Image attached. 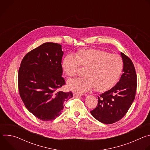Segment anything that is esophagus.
Wrapping results in <instances>:
<instances>
[{"mask_svg":"<svg viewBox=\"0 0 150 150\" xmlns=\"http://www.w3.org/2000/svg\"><path fill=\"white\" fill-rule=\"evenodd\" d=\"M74 97H80V96H82V95L79 94V93H74Z\"/></svg>","mask_w":150,"mask_h":150,"instance_id":"obj_1","label":"esophagus"}]
</instances>
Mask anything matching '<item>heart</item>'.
Wrapping results in <instances>:
<instances>
[{"label": "heart", "instance_id": "b5f03b06", "mask_svg": "<svg viewBox=\"0 0 150 150\" xmlns=\"http://www.w3.org/2000/svg\"><path fill=\"white\" fill-rule=\"evenodd\" d=\"M81 66L85 68V76L69 80L68 87L80 93L94 88L97 91L103 92L116 84L122 74L123 62L118 54L96 49H84L76 54H68L62 62L64 71L70 77L79 73Z\"/></svg>", "mask_w": 150, "mask_h": 150}]
</instances>
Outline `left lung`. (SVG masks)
Listing matches in <instances>:
<instances>
[{
    "label": "left lung",
    "mask_w": 150,
    "mask_h": 150,
    "mask_svg": "<svg viewBox=\"0 0 150 150\" xmlns=\"http://www.w3.org/2000/svg\"><path fill=\"white\" fill-rule=\"evenodd\" d=\"M123 62V74L110 90L98 96V104L91 110V115L104 124H112L120 120L129 109L134 101L137 77L130 58L120 53Z\"/></svg>",
    "instance_id": "1"
}]
</instances>
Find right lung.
I'll return each mask as SVG.
<instances>
[{
    "label": "right lung",
    "mask_w": 150,
    "mask_h": 150,
    "mask_svg": "<svg viewBox=\"0 0 150 150\" xmlns=\"http://www.w3.org/2000/svg\"><path fill=\"white\" fill-rule=\"evenodd\" d=\"M62 46L45 42L28 52L21 61L18 75L20 97L25 108L38 119L50 121L60 116L71 91H59L65 81L62 76Z\"/></svg>",
    "instance_id": "add662e5"
}]
</instances>
